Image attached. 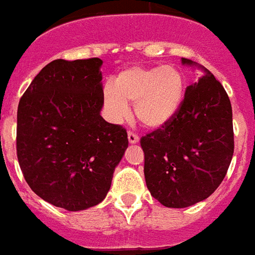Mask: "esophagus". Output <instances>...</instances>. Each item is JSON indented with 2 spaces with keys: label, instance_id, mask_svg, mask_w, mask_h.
<instances>
[{
  "label": "esophagus",
  "instance_id": "esophagus-1",
  "mask_svg": "<svg viewBox=\"0 0 255 255\" xmlns=\"http://www.w3.org/2000/svg\"><path fill=\"white\" fill-rule=\"evenodd\" d=\"M128 140H129L130 144H135V142H138L140 137H138V134L134 133V131H129V133H128Z\"/></svg>",
  "mask_w": 255,
  "mask_h": 255
}]
</instances>
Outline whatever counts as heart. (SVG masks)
Returning a JSON list of instances; mask_svg holds the SVG:
<instances>
[{
	"mask_svg": "<svg viewBox=\"0 0 255 255\" xmlns=\"http://www.w3.org/2000/svg\"><path fill=\"white\" fill-rule=\"evenodd\" d=\"M185 98V79L174 66H130L115 76L103 91L105 106L114 121L126 120L128 103H134L142 125L160 128L178 113Z\"/></svg>",
	"mask_w": 255,
	"mask_h": 255,
	"instance_id": "obj_1",
	"label": "heart"
}]
</instances>
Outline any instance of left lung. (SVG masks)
<instances>
[{"instance_id":"left-lung-1","label":"left lung","mask_w":255,"mask_h":255,"mask_svg":"<svg viewBox=\"0 0 255 255\" xmlns=\"http://www.w3.org/2000/svg\"><path fill=\"white\" fill-rule=\"evenodd\" d=\"M140 144L146 186L161 205L186 208L208 198L234 155L231 102L220 81L206 72L189 85L178 113Z\"/></svg>"}]
</instances>
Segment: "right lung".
<instances>
[{
	"label": "right lung",
	"instance_id": "1",
	"mask_svg": "<svg viewBox=\"0 0 255 255\" xmlns=\"http://www.w3.org/2000/svg\"><path fill=\"white\" fill-rule=\"evenodd\" d=\"M102 59H55L18 102L16 152L24 179L51 205L83 211L105 200L128 148L124 126L106 122Z\"/></svg>",
	"mask_w": 255,
	"mask_h": 255
}]
</instances>
